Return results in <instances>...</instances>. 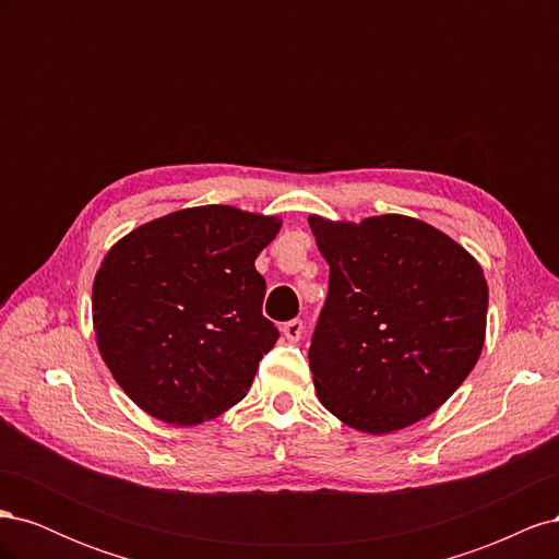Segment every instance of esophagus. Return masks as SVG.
Masks as SVG:
<instances>
[{"instance_id": "esophagus-1", "label": "esophagus", "mask_w": 559, "mask_h": 559, "mask_svg": "<svg viewBox=\"0 0 559 559\" xmlns=\"http://www.w3.org/2000/svg\"><path fill=\"white\" fill-rule=\"evenodd\" d=\"M282 333H284V337H286V341H289V343H298L300 335H302V321H300V319L286 321V324L282 326Z\"/></svg>"}]
</instances>
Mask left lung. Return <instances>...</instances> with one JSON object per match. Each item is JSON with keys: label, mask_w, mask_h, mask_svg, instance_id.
Instances as JSON below:
<instances>
[{"label": "left lung", "mask_w": 559, "mask_h": 559, "mask_svg": "<svg viewBox=\"0 0 559 559\" xmlns=\"http://www.w3.org/2000/svg\"><path fill=\"white\" fill-rule=\"evenodd\" d=\"M329 294L310 343L321 405L366 433L425 419L476 366L487 282L466 249L411 216H310Z\"/></svg>", "instance_id": "left-lung-1"}]
</instances>
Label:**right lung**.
Wrapping results in <instances>:
<instances>
[{
	"label": "right lung",
	"instance_id": "1",
	"mask_svg": "<svg viewBox=\"0 0 559 559\" xmlns=\"http://www.w3.org/2000/svg\"><path fill=\"white\" fill-rule=\"evenodd\" d=\"M275 216L205 205L167 214L114 245L93 284L97 347L123 392L191 427L242 401L280 331L253 267Z\"/></svg>",
	"mask_w": 559,
	"mask_h": 559
}]
</instances>
